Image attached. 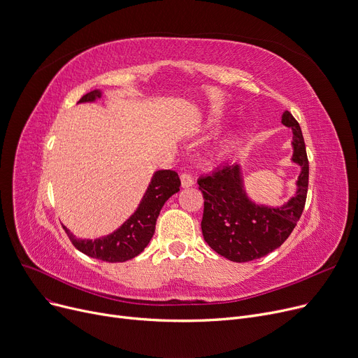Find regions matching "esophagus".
<instances>
[{
    "mask_svg": "<svg viewBox=\"0 0 358 358\" xmlns=\"http://www.w3.org/2000/svg\"><path fill=\"white\" fill-rule=\"evenodd\" d=\"M180 180H181V185L184 187V189H187V187H192L194 184V178L190 174H181Z\"/></svg>",
    "mask_w": 358,
    "mask_h": 358,
    "instance_id": "esophagus-1",
    "label": "esophagus"
}]
</instances>
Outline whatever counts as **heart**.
I'll return each mask as SVG.
<instances>
[{
  "label": "heart",
  "instance_id": "obj_1",
  "mask_svg": "<svg viewBox=\"0 0 358 358\" xmlns=\"http://www.w3.org/2000/svg\"><path fill=\"white\" fill-rule=\"evenodd\" d=\"M219 126H220V120H219L217 117H212L210 120H208V123H206V129H208V130H216V129H219ZM234 145H235V141H234V139H229V141H227V142H223V143L217 148V150H216L217 157L222 158V159L227 158V157L231 154V150H232Z\"/></svg>",
  "mask_w": 358,
  "mask_h": 358
}]
</instances>
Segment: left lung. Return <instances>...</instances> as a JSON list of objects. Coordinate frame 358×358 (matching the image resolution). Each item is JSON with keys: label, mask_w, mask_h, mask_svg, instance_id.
Here are the masks:
<instances>
[{"label": "left lung", "mask_w": 358, "mask_h": 358, "mask_svg": "<svg viewBox=\"0 0 358 358\" xmlns=\"http://www.w3.org/2000/svg\"><path fill=\"white\" fill-rule=\"evenodd\" d=\"M281 124L292 129V158L300 166L294 194L281 206L257 203L247 192L241 164L223 165L201 177L199 190L204 197L201 232L219 255L235 262L264 257L283 243L302 216L309 181V162L302 130L289 111Z\"/></svg>", "instance_id": "obj_1"}]
</instances>
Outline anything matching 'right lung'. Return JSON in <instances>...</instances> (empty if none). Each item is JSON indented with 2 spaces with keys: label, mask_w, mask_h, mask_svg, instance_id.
<instances>
[{
  "label": "right lung",
  "mask_w": 358,
  "mask_h": 358,
  "mask_svg": "<svg viewBox=\"0 0 358 358\" xmlns=\"http://www.w3.org/2000/svg\"><path fill=\"white\" fill-rule=\"evenodd\" d=\"M103 97V90L97 88L87 92L78 101L96 103ZM180 178L171 169H159L150 177L148 189L138 204L136 210L131 213L120 227L106 236L97 239H81L75 236L66 227L72 245L83 254L107 262H124L139 255L152 239L155 232L157 219L165 201L173 194L180 192Z\"/></svg>",
  "instance_id": "right-lung-1"
}]
</instances>
